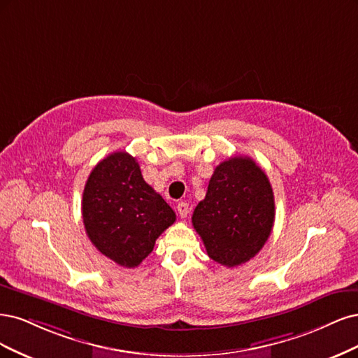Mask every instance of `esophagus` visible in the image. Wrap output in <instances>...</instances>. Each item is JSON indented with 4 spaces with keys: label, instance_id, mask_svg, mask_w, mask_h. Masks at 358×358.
Masks as SVG:
<instances>
[{
    "label": "esophagus",
    "instance_id": "1",
    "mask_svg": "<svg viewBox=\"0 0 358 358\" xmlns=\"http://www.w3.org/2000/svg\"><path fill=\"white\" fill-rule=\"evenodd\" d=\"M177 211L181 218H186L189 214V203L187 202H178L177 203Z\"/></svg>",
    "mask_w": 358,
    "mask_h": 358
}]
</instances>
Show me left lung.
Listing matches in <instances>:
<instances>
[{
  "label": "left lung",
  "mask_w": 358,
  "mask_h": 358,
  "mask_svg": "<svg viewBox=\"0 0 358 358\" xmlns=\"http://www.w3.org/2000/svg\"><path fill=\"white\" fill-rule=\"evenodd\" d=\"M273 220L269 178L247 156L230 157L214 169L205 199L192 215L208 256L227 268L257 255L272 232Z\"/></svg>",
  "instance_id": "8db88e82"
}]
</instances>
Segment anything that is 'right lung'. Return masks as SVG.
Instances as JSON below:
<instances>
[{
  "label": "right lung",
  "instance_id": "obj_1",
  "mask_svg": "<svg viewBox=\"0 0 358 358\" xmlns=\"http://www.w3.org/2000/svg\"><path fill=\"white\" fill-rule=\"evenodd\" d=\"M82 214L92 244L123 268H136L176 222L174 210L144 181L136 159L126 152L108 155L92 169Z\"/></svg>",
  "mask_w": 358,
  "mask_h": 358
}]
</instances>
